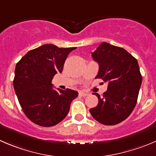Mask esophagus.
Wrapping results in <instances>:
<instances>
[{
	"label": "esophagus",
	"instance_id": "1",
	"mask_svg": "<svg viewBox=\"0 0 156 156\" xmlns=\"http://www.w3.org/2000/svg\"><path fill=\"white\" fill-rule=\"evenodd\" d=\"M79 96L86 97V96H87V94L84 93V92H79Z\"/></svg>",
	"mask_w": 156,
	"mask_h": 156
}]
</instances>
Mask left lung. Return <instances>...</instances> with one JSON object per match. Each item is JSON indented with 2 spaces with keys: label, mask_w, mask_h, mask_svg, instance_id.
I'll list each match as a JSON object with an SVG mask.
<instances>
[{
  "label": "left lung",
  "mask_w": 156,
  "mask_h": 156,
  "mask_svg": "<svg viewBox=\"0 0 156 156\" xmlns=\"http://www.w3.org/2000/svg\"><path fill=\"white\" fill-rule=\"evenodd\" d=\"M99 65L95 78L108 83L103 97L98 98L97 107L90 109L94 118L104 125H116L126 120L137 102L142 84V75L136 58L124 49L101 43L91 53Z\"/></svg>",
  "instance_id": "8db88e82"
}]
</instances>
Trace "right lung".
Wrapping results in <instances>:
<instances>
[{"instance_id": "obj_1", "label": "right lung", "mask_w": 156, "mask_h": 156, "mask_svg": "<svg viewBox=\"0 0 156 156\" xmlns=\"http://www.w3.org/2000/svg\"><path fill=\"white\" fill-rule=\"evenodd\" d=\"M75 49L46 44L29 51L16 63L13 87L23 111L33 123L53 126L69 113L78 91L54 90L52 80L62 72L68 55Z\"/></svg>"}]
</instances>
